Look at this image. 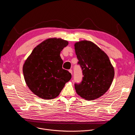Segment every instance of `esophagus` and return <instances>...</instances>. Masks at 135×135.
Instances as JSON below:
<instances>
[{"mask_svg":"<svg viewBox=\"0 0 135 135\" xmlns=\"http://www.w3.org/2000/svg\"><path fill=\"white\" fill-rule=\"evenodd\" d=\"M69 73H70L71 74H73V70H72L71 69H69Z\"/></svg>","mask_w":135,"mask_h":135,"instance_id":"esophagus-1","label":"esophagus"}]
</instances>
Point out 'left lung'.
<instances>
[{
	"instance_id": "8db88e82",
	"label": "left lung",
	"mask_w": 135,
	"mask_h": 135,
	"mask_svg": "<svg viewBox=\"0 0 135 135\" xmlns=\"http://www.w3.org/2000/svg\"><path fill=\"white\" fill-rule=\"evenodd\" d=\"M74 46L83 75L82 81L75 84L76 92L87 100L98 98L109 89L114 77L109 57L90 41H82Z\"/></svg>"
}]
</instances>
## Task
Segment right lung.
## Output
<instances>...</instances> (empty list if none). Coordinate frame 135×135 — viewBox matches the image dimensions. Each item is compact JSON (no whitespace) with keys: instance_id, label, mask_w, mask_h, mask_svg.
<instances>
[{"instance_id":"obj_1","label":"right lung","mask_w":135,"mask_h":135,"mask_svg":"<svg viewBox=\"0 0 135 135\" xmlns=\"http://www.w3.org/2000/svg\"><path fill=\"white\" fill-rule=\"evenodd\" d=\"M68 44L61 38H49L35 47L26 60L23 66L26 83L40 98H56L71 79V74L62 67L63 61L60 56Z\"/></svg>"}]
</instances>
